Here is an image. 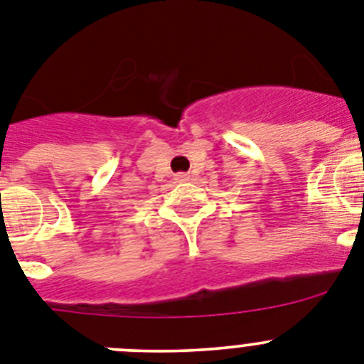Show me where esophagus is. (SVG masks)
Listing matches in <instances>:
<instances>
[{
	"label": "esophagus",
	"mask_w": 364,
	"mask_h": 364,
	"mask_svg": "<svg viewBox=\"0 0 364 364\" xmlns=\"http://www.w3.org/2000/svg\"><path fill=\"white\" fill-rule=\"evenodd\" d=\"M173 178H175V182H178V184H182V182H188L189 175H188V173H176V175L173 176Z\"/></svg>",
	"instance_id": "esophagus-1"
}]
</instances>
